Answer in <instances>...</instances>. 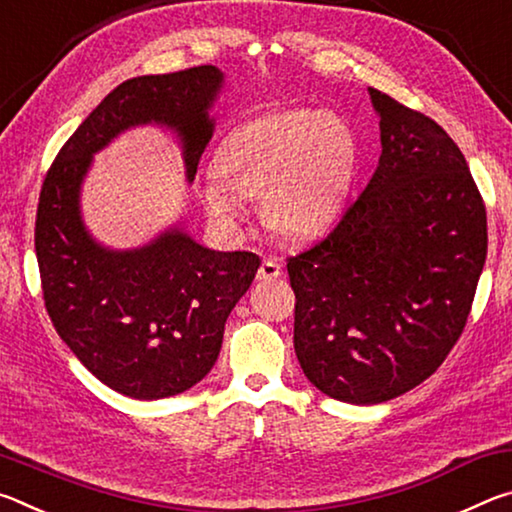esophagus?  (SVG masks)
Segmentation results:
<instances>
[{
  "label": "esophagus",
  "mask_w": 512,
  "mask_h": 512,
  "mask_svg": "<svg viewBox=\"0 0 512 512\" xmlns=\"http://www.w3.org/2000/svg\"><path fill=\"white\" fill-rule=\"evenodd\" d=\"M284 273V266L277 262V259H264L262 266H259L257 271V280H275V277H280Z\"/></svg>",
  "instance_id": "obj_1"
}]
</instances>
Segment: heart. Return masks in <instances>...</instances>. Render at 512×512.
<instances>
[{
	"label": "heart",
	"instance_id": "1",
	"mask_svg": "<svg viewBox=\"0 0 512 512\" xmlns=\"http://www.w3.org/2000/svg\"><path fill=\"white\" fill-rule=\"evenodd\" d=\"M357 164V135L341 115L271 110L223 137L214 153L219 178L201 185V201L212 219L235 225L246 214V196H262L271 228L316 237L343 212Z\"/></svg>",
	"mask_w": 512,
	"mask_h": 512
}]
</instances>
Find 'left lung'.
Here are the masks:
<instances>
[{
	"label": "left lung",
	"instance_id": "8db88e82",
	"mask_svg": "<svg viewBox=\"0 0 512 512\" xmlns=\"http://www.w3.org/2000/svg\"><path fill=\"white\" fill-rule=\"evenodd\" d=\"M368 92L377 169L336 228L287 259L300 368L348 404L388 402L440 368L488 253L483 198L456 142L422 112Z\"/></svg>",
	"mask_w": 512,
	"mask_h": 512
}]
</instances>
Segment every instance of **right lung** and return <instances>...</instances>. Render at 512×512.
I'll use <instances>...</instances> for the list:
<instances>
[{"label":"right lung","mask_w":512,"mask_h":512,"mask_svg":"<svg viewBox=\"0 0 512 512\" xmlns=\"http://www.w3.org/2000/svg\"><path fill=\"white\" fill-rule=\"evenodd\" d=\"M221 85L214 65L117 85L63 144L40 189L36 257L51 323L94 377L135 400L178 395L212 370L225 320L255 280L259 257L210 250L180 228L142 248L110 250L85 230L81 183L92 155L140 124L180 137L192 183Z\"/></svg>","instance_id":"add662e5"}]
</instances>
